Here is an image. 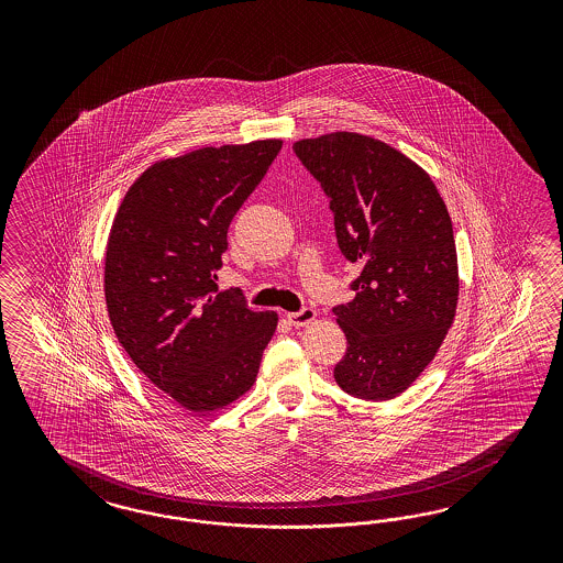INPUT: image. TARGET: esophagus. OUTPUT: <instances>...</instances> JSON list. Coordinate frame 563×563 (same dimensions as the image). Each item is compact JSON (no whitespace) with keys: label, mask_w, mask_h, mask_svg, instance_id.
I'll list each match as a JSON object with an SVG mask.
<instances>
[{"label":"esophagus","mask_w":563,"mask_h":563,"mask_svg":"<svg viewBox=\"0 0 563 563\" xmlns=\"http://www.w3.org/2000/svg\"><path fill=\"white\" fill-rule=\"evenodd\" d=\"M316 309L313 307H303L301 311H292L287 316V320H289L290 324L297 325V328H301V325H307L309 322H313L316 320Z\"/></svg>","instance_id":"34e87169"}]
</instances>
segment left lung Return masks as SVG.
Wrapping results in <instances>:
<instances>
[{
  "label": "left lung",
  "mask_w": 563,
  "mask_h": 563,
  "mask_svg": "<svg viewBox=\"0 0 563 563\" xmlns=\"http://www.w3.org/2000/svg\"><path fill=\"white\" fill-rule=\"evenodd\" d=\"M292 151L330 198L342 256L361 266L355 299L332 309L349 342L334 379L355 398L390 400L433 361L456 316L448 208L426 170L382 140L334 132Z\"/></svg>",
  "instance_id": "obj_1"
}]
</instances>
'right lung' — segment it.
Wrapping results in <instances>:
<instances>
[{"instance_id":"add662e5","label":"right lung","mask_w":563,"mask_h":563,"mask_svg":"<svg viewBox=\"0 0 563 563\" xmlns=\"http://www.w3.org/2000/svg\"><path fill=\"white\" fill-rule=\"evenodd\" d=\"M283 140L165 158L128 189L104 254L115 336L154 386L191 412L222 409L256 382L276 311L217 287L227 231Z\"/></svg>"}]
</instances>
